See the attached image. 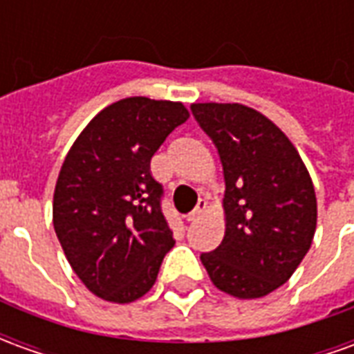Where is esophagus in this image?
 <instances>
[{"instance_id": "34e87169", "label": "esophagus", "mask_w": 354, "mask_h": 354, "mask_svg": "<svg viewBox=\"0 0 354 354\" xmlns=\"http://www.w3.org/2000/svg\"><path fill=\"white\" fill-rule=\"evenodd\" d=\"M205 210H207V201L199 199V203H197V207L193 208L192 212L185 216V220H187V222H195V220H197V218H199V216L203 214Z\"/></svg>"}]
</instances>
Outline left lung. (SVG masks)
I'll use <instances>...</instances> for the list:
<instances>
[{
	"mask_svg": "<svg viewBox=\"0 0 354 354\" xmlns=\"http://www.w3.org/2000/svg\"><path fill=\"white\" fill-rule=\"evenodd\" d=\"M223 167L225 235L201 261L218 290L239 299L288 281L317 230L311 176L288 136L243 104H192Z\"/></svg>",
	"mask_w": 354,
	"mask_h": 354,
	"instance_id": "1",
	"label": "left lung"
}]
</instances>
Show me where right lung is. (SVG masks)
I'll use <instances>...</instances> for the list:
<instances>
[{
	"label": "right lung",
	"instance_id": "add662e5",
	"mask_svg": "<svg viewBox=\"0 0 354 354\" xmlns=\"http://www.w3.org/2000/svg\"><path fill=\"white\" fill-rule=\"evenodd\" d=\"M187 117L182 102L123 98L94 115L66 155L53 223L70 266L94 296L131 304L155 284L174 239L149 162Z\"/></svg>",
	"mask_w": 354,
	"mask_h": 354
}]
</instances>
